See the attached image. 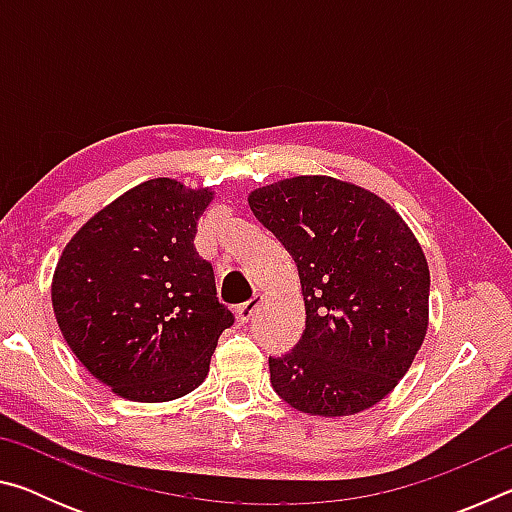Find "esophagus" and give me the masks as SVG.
Instances as JSON below:
<instances>
[{
	"label": "esophagus",
	"mask_w": 512,
	"mask_h": 512,
	"mask_svg": "<svg viewBox=\"0 0 512 512\" xmlns=\"http://www.w3.org/2000/svg\"><path fill=\"white\" fill-rule=\"evenodd\" d=\"M262 305V296H253L248 302H241V305L235 307V316L239 323H248L250 318H253L255 311Z\"/></svg>",
	"instance_id": "34e87169"
}]
</instances>
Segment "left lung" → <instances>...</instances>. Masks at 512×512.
Segmentation results:
<instances>
[{
	"label": "left lung",
	"instance_id": "left-lung-1",
	"mask_svg": "<svg viewBox=\"0 0 512 512\" xmlns=\"http://www.w3.org/2000/svg\"><path fill=\"white\" fill-rule=\"evenodd\" d=\"M298 266L305 332L268 357L275 393L309 415H352L393 391L427 334L429 266L384 198L329 176L248 196Z\"/></svg>",
	"mask_w": 512,
	"mask_h": 512
}]
</instances>
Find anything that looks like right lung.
<instances>
[{"label": "right lung", "mask_w": 512, "mask_h": 512, "mask_svg": "<svg viewBox=\"0 0 512 512\" xmlns=\"http://www.w3.org/2000/svg\"><path fill=\"white\" fill-rule=\"evenodd\" d=\"M210 189L155 178L103 207L58 259L51 302L90 375L133 402H169L201 384L235 323L196 253Z\"/></svg>", "instance_id": "right-lung-1"}]
</instances>
